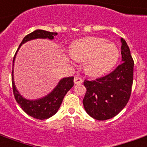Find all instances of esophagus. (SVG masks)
Wrapping results in <instances>:
<instances>
[{"instance_id":"esophagus-1","label":"esophagus","mask_w":147,"mask_h":147,"mask_svg":"<svg viewBox=\"0 0 147 147\" xmlns=\"http://www.w3.org/2000/svg\"><path fill=\"white\" fill-rule=\"evenodd\" d=\"M82 82V79L79 76H76L74 78V83L75 84H80Z\"/></svg>"}]
</instances>
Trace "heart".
<instances>
[{
    "instance_id": "obj_1",
    "label": "heart",
    "mask_w": 147,
    "mask_h": 147,
    "mask_svg": "<svg viewBox=\"0 0 147 147\" xmlns=\"http://www.w3.org/2000/svg\"><path fill=\"white\" fill-rule=\"evenodd\" d=\"M70 56L77 61H86L85 71L91 76H100L113 68L119 57L114 43L98 37H86L71 45Z\"/></svg>"
}]
</instances>
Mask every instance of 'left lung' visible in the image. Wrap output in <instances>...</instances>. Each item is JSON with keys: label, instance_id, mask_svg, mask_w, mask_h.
<instances>
[{"label": "left lung", "instance_id": "obj_1", "mask_svg": "<svg viewBox=\"0 0 147 147\" xmlns=\"http://www.w3.org/2000/svg\"><path fill=\"white\" fill-rule=\"evenodd\" d=\"M121 42V63L112 72L95 80L85 79L86 92L83 106L94 119L104 121L115 117L129 102L133 82L134 61L124 39Z\"/></svg>", "mask_w": 147, "mask_h": 147}]
</instances>
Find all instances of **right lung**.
<instances>
[{
	"label": "right lung",
	"instance_id": "right-lung-1",
	"mask_svg": "<svg viewBox=\"0 0 147 147\" xmlns=\"http://www.w3.org/2000/svg\"><path fill=\"white\" fill-rule=\"evenodd\" d=\"M57 32H51L42 29H36L31 33L26 36L20 43L18 50L16 51L14 58H13V66L16 60V56L18 52L19 47L29 40L42 38V39H49L53 40L54 36H56ZM14 70L12 68V73H11V82H12L13 93L15 96L17 103L21 106L22 109L23 110L27 115L31 116L32 118L44 120L51 118L53 115H55L60 106L62 103V100L66 93L74 86L73 79L74 77H68L61 79L57 86L52 90V92L49 93L46 96H43V98L38 100H27L22 97L20 93H18L14 82Z\"/></svg>",
	"mask_w": 147,
	"mask_h": 147
}]
</instances>
